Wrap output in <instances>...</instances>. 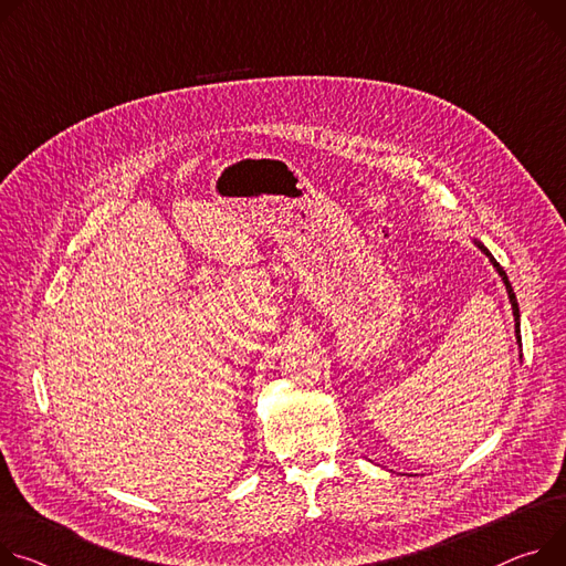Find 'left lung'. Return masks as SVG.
<instances>
[{
    "mask_svg": "<svg viewBox=\"0 0 566 566\" xmlns=\"http://www.w3.org/2000/svg\"><path fill=\"white\" fill-rule=\"evenodd\" d=\"M478 247H481V251L492 260V265L496 268V272L501 274V279H503V283H505V290H507V296H510V303H512V313H514V326H516V335H518V303H516V296H514V290H512V285H510V281H507V274L503 272V268L496 263L494 260V255L488 251V247H483L481 242H478ZM521 342V339H518Z\"/></svg>",
    "mask_w": 566,
    "mask_h": 566,
    "instance_id": "left-lung-1",
    "label": "left lung"
}]
</instances>
